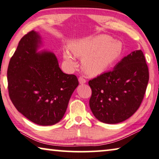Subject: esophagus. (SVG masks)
<instances>
[{"label":"esophagus","instance_id":"esophagus-1","mask_svg":"<svg viewBox=\"0 0 159 159\" xmlns=\"http://www.w3.org/2000/svg\"><path fill=\"white\" fill-rule=\"evenodd\" d=\"M79 84H86V80H85L84 78H82V77H80L79 78Z\"/></svg>","mask_w":159,"mask_h":159}]
</instances>
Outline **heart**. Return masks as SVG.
I'll return each mask as SVG.
<instances>
[{
	"label": "heart",
	"instance_id": "heart-1",
	"mask_svg": "<svg viewBox=\"0 0 159 159\" xmlns=\"http://www.w3.org/2000/svg\"><path fill=\"white\" fill-rule=\"evenodd\" d=\"M63 51V58L70 68L76 66L75 56L82 58L81 68L88 76L95 77L106 71L121 55L122 43L108 35L83 38L70 43Z\"/></svg>",
	"mask_w": 159,
	"mask_h": 159
}]
</instances>
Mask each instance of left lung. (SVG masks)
I'll use <instances>...</instances> for the list:
<instances>
[{
	"mask_svg": "<svg viewBox=\"0 0 159 159\" xmlns=\"http://www.w3.org/2000/svg\"><path fill=\"white\" fill-rule=\"evenodd\" d=\"M148 79L145 57L138 50L122 58L113 70L89 80V105L94 116L108 124L128 119L140 106Z\"/></svg>",
	"mask_w": 159,
	"mask_h": 159,
	"instance_id": "1",
	"label": "left lung"
}]
</instances>
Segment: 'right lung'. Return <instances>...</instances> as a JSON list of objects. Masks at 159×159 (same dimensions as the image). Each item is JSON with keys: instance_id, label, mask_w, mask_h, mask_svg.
<instances>
[{"instance_id": "1", "label": "right lung", "mask_w": 159, "mask_h": 159, "mask_svg": "<svg viewBox=\"0 0 159 159\" xmlns=\"http://www.w3.org/2000/svg\"><path fill=\"white\" fill-rule=\"evenodd\" d=\"M43 45L39 32L25 35L11 58L7 78L16 109L35 124L51 125L63 118L79 80L61 70L53 52L39 51Z\"/></svg>"}]
</instances>
